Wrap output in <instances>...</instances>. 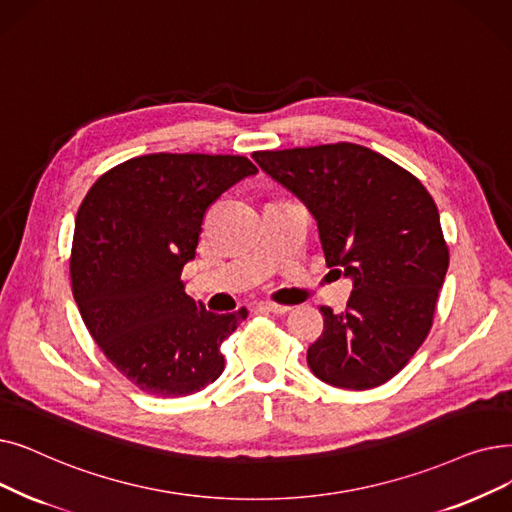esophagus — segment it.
Instances as JSON below:
<instances>
[{
  "instance_id": "obj_1",
  "label": "esophagus",
  "mask_w": 512,
  "mask_h": 512,
  "mask_svg": "<svg viewBox=\"0 0 512 512\" xmlns=\"http://www.w3.org/2000/svg\"><path fill=\"white\" fill-rule=\"evenodd\" d=\"M257 307H259L261 311H270V314H276V316H284V314H288V311H291V307H288V305L270 303V301H261Z\"/></svg>"
}]
</instances>
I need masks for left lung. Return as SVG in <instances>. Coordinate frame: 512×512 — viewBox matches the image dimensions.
Segmentation results:
<instances>
[{"mask_svg":"<svg viewBox=\"0 0 512 512\" xmlns=\"http://www.w3.org/2000/svg\"><path fill=\"white\" fill-rule=\"evenodd\" d=\"M253 159L318 221L328 268L351 278L347 309L320 307L307 364L339 389H372L427 339L450 253L437 205L412 173L358 144L263 150Z\"/></svg>","mask_w":512,"mask_h":512,"instance_id":"obj_1","label":"left lung"}]
</instances>
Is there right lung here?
Here are the masks:
<instances>
[{"instance_id": "1", "label": "right lung", "mask_w": 512, "mask_h": 512, "mask_svg": "<svg viewBox=\"0 0 512 512\" xmlns=\"http://www.w3.org/2000/svg\"><path fill=\"white\" fill-rule=\"evenodd\" d=\"M257 167L232 154H146L106 171L75 219L71 282L92 339L127 381L159 397L205 389L224 343L249 316L186 295L207 209Z\"/></svg>"}]
</instances>
